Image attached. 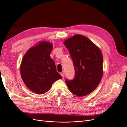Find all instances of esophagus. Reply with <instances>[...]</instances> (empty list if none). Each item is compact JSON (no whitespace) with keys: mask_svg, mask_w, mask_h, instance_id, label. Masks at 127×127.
I'll list each match as a JSON object with an SVG mask.
<instances>
[{"mask_svg":"<svg viewBox=\"0 0 127 127\" xmlns=\"http://www.w3.org/2000/svg\"><path fill=\"white\" fill-rule=\"evenodd\" d=\"M60 74H61V75L62 76V78H64V76H65V74H64V72L63 71V72H61L60 73Z\"/></svg>","mask_w":127,"mask_h":127,"instance_id":"esophagus-1","label":"esophagus"}]
</instances>
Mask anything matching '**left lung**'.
Instances as JSON below:
<instances>
[{
  "mask_svg": "<svg viewBox=\"0 0 127 127\" xmlns=\"http://www.w3.org/2000/svg\"><path fill=\"white\" fill-rule=\"evenodd\" d=\"M64 44L69 52L75 71L74 79H66V83L75 95H88L97 87L102 77L101 51L90 39L80 34L66 39Z\"/></svg>",
  "mask_w": 127,
  "mask_h": 127,
  "instance_id": "obj_1",
  "label": "left lung"
}]
</instances>
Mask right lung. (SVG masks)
<instances>
[{"label":"right lung","mask_w":127,"mask_h":127,"mask_svg":"<svg viewBox=\"0 0 127 127\" xmlns=\"http://www.w3.org/2000/svg\"><path fill=\"white\" fill-rule=\"evenodd\" d=\"M52 48V43L41 42L29 49L23 58L20 67L22 78L36 94H45L56 81L62 78L50 56Z\"/></svg>","instance_id":"right-lung-1"}]
</instances>
